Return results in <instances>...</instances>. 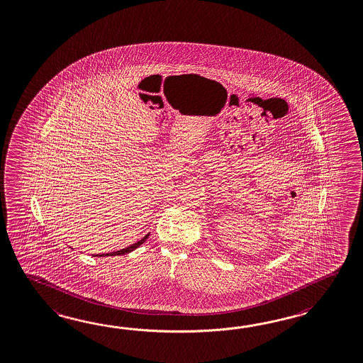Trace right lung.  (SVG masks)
<instances>
[{"label":"right lung","instance_id":"right-lung-1","mask_svg":"<svg viewBox=\"0 0 363 363\" xmlns=\"http://www.w3.org/2000/svg\"><path fill=\"white\" fill-rule=\"evenodd\" d=\"M149 238V234H146V235L141 239V240H138L137 243H135V245H129V247H127V248H123V250H120V251H115V252H110V253H101V255H93V256H95V257H103V256H121V255H125V253L132 252V251H135V248H138L140 245H144L145 240Z\"/></svg>","mask_w":363,"mask_h":363}]
</instances>
